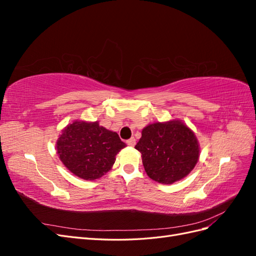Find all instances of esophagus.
<instances>
[{
  "mask_svg": "<svg viewBox=\"0 0 256 256\" xmlns=\"http://www.w3.org/2000/svg\"><path fill=\"white\" fill-rule=\"evenodd\" d=\"M127 145L134 146L136 145V138H129V140H127Z\"/></svg>",
  "mask_w": 256,
  "mask_h": 256,
  "instance_id": "obj_1",
  "label": "esophagus"
}]
</instances>
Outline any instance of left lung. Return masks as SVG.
<instances>
[{
  "mask_svg": "<svg viewBox=\"0 0 256 256\" xmlns=\"http://www.w3.org/2000/svg\"><path fill=\"white\" fill-rule=\"evenodd\" d=\"M134 148L142 154L146 174L164 184L187 176L200 157L194 132L178 120L146 126Z\"/></svg>",
  "mask_w": 256,
  "mask_h": 256,
  "instance_id": "left-lung-1",
  "label": "left lung"
}]
</instances>
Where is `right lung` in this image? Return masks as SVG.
<instances>
[{
  "mask_svg": "<svg viewBox=\"0 0 256 256\" xmlns=\"http://www.w3.org/2000/svg\"><path fill=\"white\" fill-rule=\"evenodd\" d=\"M125 146L118 134L99 126L98 122L74 120L62 130L56 152L72 174L94 180L110 171L115 156Z\"/></svg>",
  "mask_w": 256,
  "mask_h": 256,
  "instance_id": "add662e5",
  "label": "right lung"
}]
</instances>
